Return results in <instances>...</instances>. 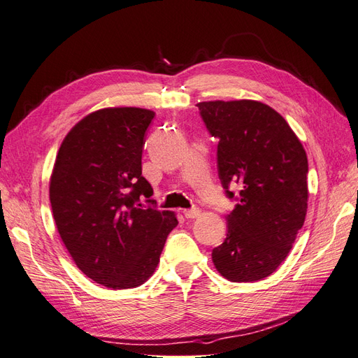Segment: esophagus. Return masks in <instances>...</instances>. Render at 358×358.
Wrapping results in <instances>:
<instances>
[{"label":"esophagus","instance_id":"obj_1","mask_svg":"<svg viewBox=\"0 0 358 358\" xmlns=\"http://www.w3.org/2000/svg\"><path fill=\"white\" fill-rule=\"evenodd\" d=\"M183 215H185L187 218H189V220L199 218V216H200V209H199V208H194V209H187V210H183Z\"/></svg>","mask_w":358,"mask_h":358}]
</instances>
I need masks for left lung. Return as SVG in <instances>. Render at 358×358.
<instances>
[{
	"mask_svg": "<svg viewBox=\"0 0 358 358\" xmlns=\"http://www.w3.org/2000/svg\"><path fill=\"white\" fill-rule=\"evenodd\" d=\"M200 116L218 138V175L227 197V237L213 248L216 270L231 282H255L287 258L308 210V157L285 119L254 100L203 101ZM231 181L243 189L229 191Z\"/></svg>",
	"mask_w": 358,
	"mask_h": 358,
	"instance_id": "left-lung-1",
	"label": "left lung"
}]
</instances>
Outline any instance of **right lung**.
<instances>
[{
    "mask_svg": "<svg viewBox=\"0 0 358 358\" xmlns=\"http://www.w3.org/2000/svg\"><path fill=\"white\" fill-rule=\"evenodd\" d=\"M155 113L109 107L85 116L64 138L49 197L61 239L82 272L107 288H136L152 276L173 212L158 210L142 176L146 129ZM142 196L153 204L143 210Z\"/></svg>",
    "mask_w": 358,
    "mask_h": 358,
    "instance_id": "right-lung-1",
    "label": "right lung"
}]
</instances>
